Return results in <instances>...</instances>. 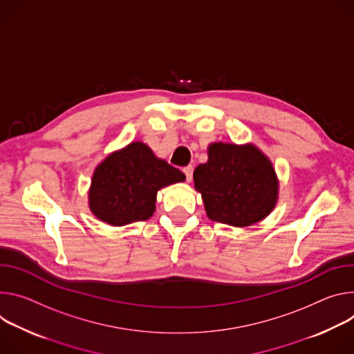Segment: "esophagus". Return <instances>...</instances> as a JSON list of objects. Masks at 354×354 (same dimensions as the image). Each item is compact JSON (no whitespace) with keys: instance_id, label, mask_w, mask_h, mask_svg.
<instances>
[{"instance_id":"34e87169","label":"esophagus","mask_w":354,"mask_h":354,"mask_svg":"<svg viewBox=\"0 0 354 354\" xmlns=\"http://www.w3.org/2000/svg\"><path fill=\"white\" fill-rule=\"evenodd\" d=\"M192 171H194V167H192V166L184 167V174H185V178H187V183H191V180H192Z\"/></svg>"}]
</instances>
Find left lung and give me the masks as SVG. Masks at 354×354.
<instances>
[{
  "mask_svg": "<svg viewBox=\"0 0 354 354\" xmlns=\"http://www.w3.org/2000/svg\"><path fill=\"white\" fill-rule=\"evenodd\" d=\"M192 177L207 216L234 227L263 221L279 201L276 169L253 143H209L208 162L195 169Z\"/></svg>",
  "mask_w": 354,
  "mask_h": 354,
  "instance_id": "obj_1",
  "label": "left lung"
}]
</instances>
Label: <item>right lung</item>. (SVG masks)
<instances>
[{
	"label": "right lung",
	"instance_id": "right-lung-1",
	"mask_svg": "<svg viewBox=\"0 0 354 354\" xmlns=\"http://www.w3.org/2000/svg\"><path fill=\"white\" fill-rule=\"evenodd\" d=\"M185 176L157 157L143 142H131L109 153L95 167L88 189L91 214L111 226L149 219L156 211L157 191Z\"/></svg>",
	"mask_w": 354,
	"mask_h": 354
}]
</instances>
